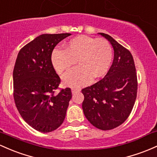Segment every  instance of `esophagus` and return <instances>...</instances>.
I'll return each mask as SVG.
<instances>
[{
    "mask_svg": "<svg viewBox=\"0 0 157 157\" xmlns=\"http://www.w3.org/2000/svg\"><path fill=\"white\" fill-rule=\"evenodd\" d=\"M80 89H77V88H72L71 89V92H72V94H75V93H77L78 92H80Z\"/></svg>",
    "mask_w": 157,
    "mask_h": 157,
    "instance_id": "34e87169",
    "label": "esophagus"
}]
</instances>
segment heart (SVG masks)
Returning a JSON list of instances; mask_svg holds the SVG:
<instances>
[{"label":"heart","instance_id":"obj_1","mask_svg":"<svg viewBox=\"0 0 157 157\" xmlns=\"http://www.w3.org/2000/svg\"><path fill=\"white\" fill-rule=\"evenodd\" d=\"M113 59V48L105 39L79 36L65 45V50H53L51 63L59 74H63L78 62L80 66L73 68L63 77L65 83L82 86L90 83L92 78L103 77L109 70Z\"/></svg>","mask_w":157,"mask_h":157}]
</instances>
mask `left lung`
<instances>
[{
    "instance_id": "obj_1",
    "label": "left lung",
    "mask_w": 157,
    "mask_h": 157,
    "mask_svg": "<svg viewBox=\"0 0 157 157\" xmlns=\"http://www.w3.org/2000/svg\"><path fill=\"white\" fill-rule=\"evenodd\" d=\"M100 34L113 45L114 59L104 78L82 89V106L93 126L109 130L122 124L131 113L137 96V75L130 51L108 34Z\"/></svg>"
}]
</instances>
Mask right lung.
Returning a JSON list of instances; mask_svg holds the SVG:
<instances>
[{
  "label": "right lung",
  "mask_w": 157,
  "mask_h": 157,
  "mask_svg": "<svg viewBox=\"0 0 157 157\" xmlns=\"http://www.w3.org/2000/svg\"><path fill=\"white\" fill-rule=\"evenodd\" d=\"M71 33L42 34L18 52L13 70V97L22 118L42 132L57 129L65 118L72 93L61 89V82L51 63L56 44Z\"/></svg>",
  "instance_id": "1"
}]
</instances>
